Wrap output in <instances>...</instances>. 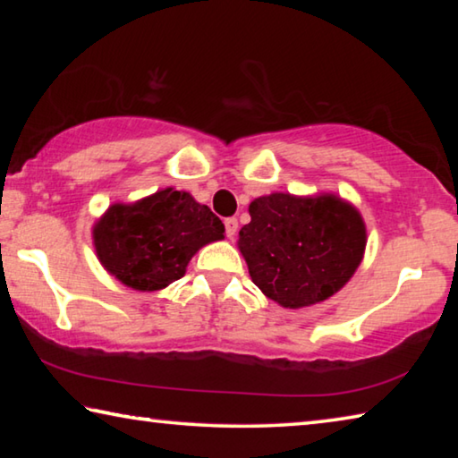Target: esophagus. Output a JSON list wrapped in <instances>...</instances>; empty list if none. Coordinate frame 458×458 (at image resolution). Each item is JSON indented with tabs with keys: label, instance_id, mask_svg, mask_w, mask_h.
<instances>
[{
	"label": "esophagus",
	"instance_id": "obj_1",
	"mask_svg": "<svg viewBox=\"0 0 458 458\" xmlns=\"http://www.w3.org/2000/svg\"><path fill=\"white\" fill-rule=\"evenodd\" d=\"M224 226H226V236L230 240L236 236V232H238V220L236 218H228L226 222H224Z\"/></svg>",
	"mask_w": 458,
	"mask_h": 458
}]
</instances>
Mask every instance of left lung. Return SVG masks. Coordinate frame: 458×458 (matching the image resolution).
I'll return each instance as SVG.
<instances>
[{
	"instance_id": "1",
	"label": "left lung",
	"mask_w": 458,
	"mask_h": 458,
	"mask_svg": "<svg viewBox=\"0 0 458 458\" xmlns=\"http://www.w3.org/2000/svg\"><path fill=\"white\" fill-rule=\"evenodd\" d=\"M248 214L238 250L252 283L284 309L333 297L361 265L366 222L358 208L335 193L275 191L252 199Z\"/></svg>"
}]
</instances>
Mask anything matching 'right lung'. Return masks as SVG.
<instances>
[{
    "mask_svg": "<svg viewBox=\"0 0 458 458\" xmlns=\"http://www.w3.org/2000/svg\"><path fill=\"white\" fill-rule=\"evenodd\" d=\"M224 224L188 191L165 188L111 204L92 226L97 259L129 289L153 293L185 275L201 246L224 240Z\"/></svg>",
    "mask_w": 458,
    "mask_h": 458,
    "instance_id": "right-lung-1",
    "label": "right lung"
}]
</instances>
